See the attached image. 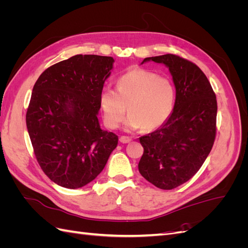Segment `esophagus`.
<instances>
[{
    "label": "esophagus",
    "instance_id": "obj_1",
    "mask_svg": "<svg viewBox=\"0 0 248 248\" xmlns=\"http://www.w3.org/2000/svg\"><path fill=\"white\" fill-rule=\"evenodd\" d=\"M131 138L130 137H126V136H122L121 138H120V141L123 142V144H127V142L131 141Z\"/></svg>",
    "mask_w": 248,
    "mask_h": 248
}]
</instances>
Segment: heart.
Instances as JSON below:
<instances>
[{
	"mask_svg": "<svg viewBox=\"0 0 248 248\" xmlns=\"http://www.w3.org/2000/svg\"><path fill=\"white\" fill-rule=\"evenodd\" d=\"M176 91L172 81L158 74L136 68L124 73L117 80V89L104 88L99 96L103 121L116 129L127 112V127L146 130L158 128L167 122L174 109Z\"/></svg>",
	"mask_w": 248,
	"mask_h": 248,
	"instance_id": "1",
	"label": "heart"
}]
</instances>
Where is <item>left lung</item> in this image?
Segmentation results:
<instances>
[{
    "label": "left lung",
    "instance_id": "8db88e82",
    "mask_svg": "<svg viewBox=\"0 0 248 248\" xmlns=\"http://www.w3.org/2000/svg\"><path fill=\"white\" fill-rule=\"evenodd\" d=\"M169 67L176 87L174 110L158 129L140 137L139 170L160 189L188 181L205 162L216 137V96L199 67L177 55L144 59Z\"/></svg>",
    "mask_w": 248,
    "mask_h": 248
}]
</instances>
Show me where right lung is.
Returning <instances> with one entry per match:
<instances>
[{
	"mask_svg": "<svg viewBox=\"0 0 248 248\" xmlns=\"http://www.w3.org/2000/svg\"><path fill=\"white\" fill-rule=\"evenodd\" d=\"M114 59L77 55L51 65L35 82L26 122L36 159L51 181L76 189L106 167L118 136L102 130L99 96Z\"/></svg>",
	"mask_w": 248,
	"mask_h": 248,
	"instance_id": "obj_1",
	"label": "right lung"
}]
</instances>
